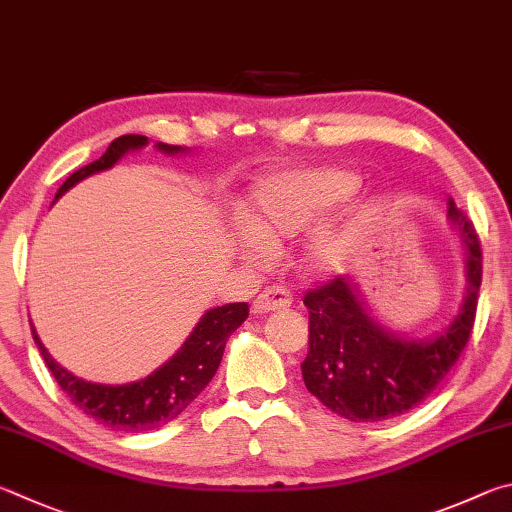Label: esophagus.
I'll list each match as a JSON object with an SVG mask.
<instances>
[{
  "mask_svg": "<svg viewBox=\"0 0 512 512\" xmlns=\"http://www.w3.org/2000/svg\"><path fill=\"white\" fill-rule=\"evenodd\" d=\"M290 303H292V294L285 288L274 285V288H267L258 294L254 303H251V312H254V315H267V312L288 308Z\"/></svg>",
  "mask_w": 512,
  "mask_h": 512,
  "instance_id": "1",
  "label": "esophagus"
}]
</instances>
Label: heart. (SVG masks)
Returning <instances> with one entry per match:
<instances>
[{"label":"heart","instance_id":"obj_1","mask_svg":"<svg viewBox=\"0 0 512 512\" xmlns=\"http://www.w3.org/2000/svg\"><path fill=\"white\" fill-rule=\"evenodd\" d=\"M357 188L360 177L344 168L297 170L261 179L240 206L245 231L236 242L238 256L247 265H267L272 247L310 229L321 215L351 200ZM357 242L360 231L355 227L321 231L308 242L303 261L317 274L335 272L348 261Z\"/></svg>","mask_w":512,"mask_h":512}]
</instances>
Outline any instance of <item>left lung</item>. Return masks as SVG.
Returning <instances> with one entry per match:
<instances>
[{"instance_id":"1","label":"left lung","mask_w":512,"mask_h":512,"mask_svg":"<svg viewBox=\"0 0 512 512\" xmlns=\"http://www.w3.org/2000/svg\"><path fill=\"white\" fill-rule=\"evenodd\" d=\"M447 215L465 247V297L452 324L427 339H407L380 326L351 279L337 276L310 290V348L303 382L319 402L353 423H378L420 405L468 344L481 288V245L472 222L454 200Z\"/></svg>"}]
</instances>
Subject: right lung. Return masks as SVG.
<instances>
[{"label":"right lung","mask_w":512,"mask_h":512,"mask_svg":"<svg viewBox=\"0 0 512 512\" xmlns=\"http://www.w3.org/2000/svg\"><path fill=\"white\" fill-rule=\"evenodd\" d=\"M143 146H148V137H143V134H123V137L114 139L101 159L92 161V164L83 166L67 177V182L58 188L56 200L62 193H67L71 186L78 184L80 179L112 168L123 155H128L132 150H141ZM157 150L166 152V155L184 152L182 146H168V143H157ZM247 315V303H227V306L204 312L193 333L188 335L182 348L168 362L161 364L157 371H152L148 378L128 384H94L76 378L47 353L35 328H31V333L44 357V364L49 366L60 389L67 393L78 409L96 418L98 423L121 429V432H148V429L175 420L200 396L202 389L218 371L227 339L233 330L242 326Z\"/></svg>","instance_id":"obj_1"}]
</instances>
